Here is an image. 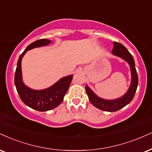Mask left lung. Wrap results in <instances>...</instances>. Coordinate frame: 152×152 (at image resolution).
<instances>
[{"label": "left lung", "mask_w": 152, "mask_h": 152, "mask_svg": "<svg viewBox=\"0 0 152 152\" xmlns=\"http://www.w3.org/2000/svg\"><path fill=\"white\" fill-rule=\"evenodd\" d=\"M113 44L114 46L112 53L115 56H119L124 59L130 64L131 73H132V82H131V86L128 91L121 98L115 99V100L108 101L99 98L87 86L85 87L86 92L91 104L99 109L108 112L117 111L130 103L134 98L138 85V76L132 54L123 44L118 42H113Z\"/></svg>", "instance_id": "8db88e82"}]
</instances>
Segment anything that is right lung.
Wrapping results in <instances>:
<instances>
[{
    "label": "right lung",
    "mask_w": 152,
    "mask_h": 152,
    "mask_svg": "<svg viewBox=\"0 0 152 152\" xmlns=\"http://www.w3.org/2000/svg\"><path fill=\"white\" fill-rule=\"evenodd\" d=\"M50 43V40L42 39L29 44L19 57L15 74V85L21 100L24 104L38 111H46L59 106L63 101V97L72 80V75L65 77L52 87L39 91L29 89L23 84L21 71V61L23 56L31 48L40 47Z\"/></svg>",
    "instance_id": "right-lung-1"
}]
</instances>
